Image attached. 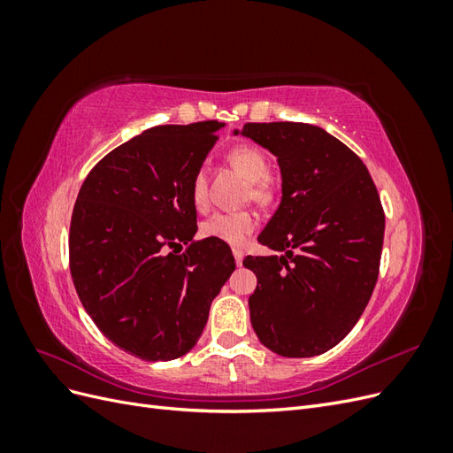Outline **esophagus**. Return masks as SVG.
Here are the masks:
<instances>
[{
  "label": "esophagus",
  "instance_id": "1",
  "mask_svg": "<svg viewBox=\"0 0 453 453\" xmlns=\"http://www.w3.org/2000/svg\"><path fill=\"white\" fill-rule=\"evenodd\" d=\"M232 253H234V258H236V265H238V266H242V260H243V251H242L240 248H236V250H232Z\"/></svg>",
  "mask_w": 453,
  "mask_h": 453
}]
</instances>
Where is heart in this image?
<instances>
[{"label":"heart","mask_w":453,"mask_h":453,"mask_svg":"<svg viewBox=\"0 0 453 453\" xmlns=\"http://www.w3.org/2000/svg\"><path fill=\"white\" fill-rule=\"evenodd\" d=\"M232 168L240 172L248 180L250 198L253 202L265 203L272 198L273 188L270 183V164L266 155L257 145L240 143L232 147L226 155ZM190 200L196 210H203L208 205V175L198 170L190 181ZM255 215L250 211H219L205 219L200 225V234L203 238L221 240L230 245H240L250 232L255 228Z\"/></svg>","instance_id":"obj_1"}]
</instances>
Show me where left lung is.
<instances>
[{
    "label": "left lung",
    "instance_id": "left-lung-1",
    "mask_svg": "<svg viewBox=\"0 0 453 453\" xmlns=\"http://www.w3.org/2000/svg\"><path fill=\"white\" fill-rule=\"evenodd\" d=\"M234 134H240L238 130ZM278 157L281 203L258 242L281 257H245L258 340L283 357L334 348L359 321L378 281L386 215L353 150L304 122H248L242 130Z\"/></svg>",
    "mask_w": 453,
    "mask_h": 453
}]
</instances>
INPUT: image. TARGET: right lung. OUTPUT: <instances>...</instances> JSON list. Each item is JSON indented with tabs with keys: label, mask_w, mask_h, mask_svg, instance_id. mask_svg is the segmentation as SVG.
I'll use <instances>...</instances> for the list:
<instances>
[{
	"label": "right lung",
	"mask_w": 453,
	"mask_h": 453,
	"mask_svg": "<svg viewBox=\"0 0 453 453\" xmlns=\"http://www.w3.org/2000/svg\"><path fill=\"white\" fill-rule=\"evenodd\" d=\"M221 127L149 128L96 164L77 195L70 225L77 295L104 336L138 359L170 361L193 349L236 268L225 242H190L198 230L190 181Z\"/></svg>",
	"instance_id": "add662e5"
}]
</instances>
